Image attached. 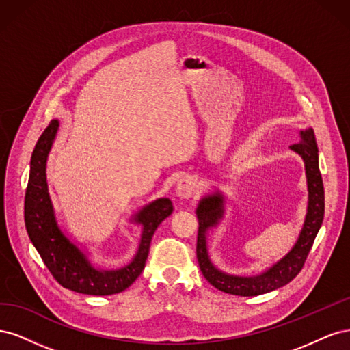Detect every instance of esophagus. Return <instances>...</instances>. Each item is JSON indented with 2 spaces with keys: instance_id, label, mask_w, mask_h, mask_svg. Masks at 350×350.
<instances>
[{
  "instance_id": "34e87169",
  "label": "esophagus",
  "mask_w": 350,
  "mask_h": 350,
  "mask_svg": "<svg viewBox=\"0 0 350 350\" xmlns=\"http://www.w3.org/2000/svg\"><path fill=\"white\" fill-rule=\"evenodd\" d=\"M198 191V184L193 176H184L179 179L175 187V194L179 198H189Z\"/></svg>"
}]
</instances>
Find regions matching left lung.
<instances>
[{
  "label": "left lung",
  "instance_id": "left-lung-1",
  "mask_svg": "<svg viewBox=\"0 0 350 350\" xmlns=\"http://www.w3.org/2000/svg\"><path fill=\"white\" fill-rule=\"evenodd\" d=\"M301 140L289 146V149L298 153L305 163L306 187H308V206L299 237L291 251L276 261L273 266L252 276H237L217 269L208 254L207 237L210 230L219 226L225 216V196L220 189L200 198L196 208L198 219L197 235V260L206 280L216 289L238 296H256L279 289L288 284L298 274L319 234L324 219V187L319 166V147L312 129L299 131Z\"/></svg>",
  "mask_w": 350,
  "mask_h": 350
}]
</instances>
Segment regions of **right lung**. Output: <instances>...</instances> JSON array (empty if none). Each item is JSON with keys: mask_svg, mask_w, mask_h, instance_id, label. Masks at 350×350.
I'll return each instance as SVG.
<instances>
[{"mask_svg": "<svg viewBox=\"0 0 350 350\" xmlns=\"http://www.w3.org/2000/svg\"><path fill=\"white\" fill-rule=\"evenodd\" d=\"M59 121L52 120L42 133L30 159V174L25 197V225L30 242L45 266L66 289L94 296L113 295L125 291L140 276L149 256L152 237L157 226L171 216L172 201L162 197L143 206L131 216L142 226L139 247L133 260L120 269H100L76 242L61 229L54 203L49 194L46 162L55 142Z\"/></svg>", "mask_w": 350, "mask_h": 350, "instance_id": "obj_1", "label": "right lung"}]
</instances>
